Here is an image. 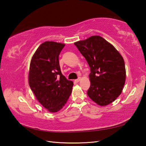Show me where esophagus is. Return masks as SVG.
I'll use <instances>...</instances> for the list:
<instances>
[{"label": "esophagus", "instance_id": "obj_1", "mask_svg": "<svg viewBox=\"0 0 146 146\" xmlns=\"http://www.w3.org/2000/svg\"><path fill=\"white\" fill-rule=\"evenodd\" d=\"M80 80H81V78L80 77H79L78 78H77V79H76V80H75L76 82H79L80 81Z\"/></svg>", "mask_w": 146, "mask_h": 146}]
</instances>
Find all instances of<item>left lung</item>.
Listing matches in <instances>:
<instances>
[{
	"mask_svg": "<svg viewBox=\"0 0 146 146\" xmlns=\"http://www.w3.org/2000/svg\"><path fill=\"white\" fill-rule=\"evenodd\" d=\"M88 62L91 86L87 95L100 106L112 103L121 94L126 79L123 57L102 37L93 36L74 43Z\"/></svg>",
	"mask_w": 146,
	"mask_h": 146,
	"instance_id": "1",
	"label": "left lung"
}]
</instances>
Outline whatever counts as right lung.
<instances>
[{
    "label": "right lung",
    "mask_w": 146,
    "mask_h": 146,
    "mask_svg": "<svg viewBox=\"0 0 146 146\" xmlns=\"http://www.w3.org/2000/svg\"><path fill=\"white\" fill-rule=\"evenodd\" d=\"M64 46L54 41L44 42L30 64L29 86L38 102L50 112H57L64 107L73 86L60 71L59 55Z\"/></svg>",
    "instance_id": "right-lung-1"
}]
</instances>
